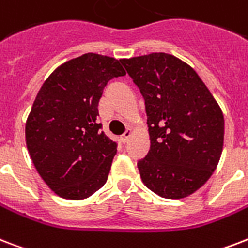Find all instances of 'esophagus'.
<instances>
[{
    "instance_id": "1",
    "label": "esophagus",
    "mask_w": 248,
    "mask_h": 248,
    "mask_svg": "<svg viewBox=\"0 0 248 248\" xmlns=\"http://www.w3.org/2000/svg\"><path fill=\"white\" fill-rule=\"evenodd\" d=\"M132 132L134 131H132V128H130V127L126 130V132H124V135L121 137V140H122V143H126V141H128V139L132 137Z\"/></svg>"
}]
</instances>
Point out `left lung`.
Wrapping results in <instances>:
<instances>
[{
  "label": "left lung",
  "instance_id": "left-lung-1",
  "mask_svg": "<svg viewBox=\"0 0 248 248\" xmlns=\"http://www.w3.org/2000/svg\"><path fill=\"white\" fill-rule=\"evenodd\" d=\"M145 100L151 148L140 178L165 199H182L211 178L224 147V114L191 66L168 53L121 60Z\"/></svg>",
  "mask_w": 248,
  "mask_h": 248
}]
</instances>
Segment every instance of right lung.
<instances>
[{
    "label": "right lung",
    "mask_w": 248,
    "mask_h": 248,
    "mask_svg": "<svg viewBox=\"0 0 248 248\" xmlns=\"http://www.w3.org/2000/svg\"><path fill=\"white\" fill-rule=\"evenodd\" d=\"M126 71L113 57L86 53L58 66L37 92L26 121L28 154L63 199L90 198L105 185L117 144L97 124L100 97Z\"/></svg>",
    "instance_id": "right-lung-1"
}]
</instances>
